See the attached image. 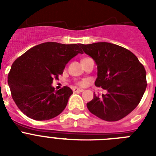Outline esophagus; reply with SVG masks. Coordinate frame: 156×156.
Here are the masks:
<instances>
[{
	"instance_id": "34e87169",
	"label": "esophagus",
	"mask_w": 156,
	"mask_h": 156,
	"mask_svg": "<svg viewBox=\"0 0 156 156\" xmlns=\"http://www.w3.org/2000/svg\"><path fill=\"white\" fill-rule=\"evenodd\" d=\"M83 89H80V88H77V87H73V92H83Z\"/></svg>"
}]
</instances>
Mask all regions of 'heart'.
<instances>
[{
    "label": "heart",
    "mask_w": 156,
    "mask_h": 156,
    "mask_svg": "<svg viewBox=\"0 0 156 156\" xmlns=\"http://www.w3.org/2000/svg\"><path fill=\"white\" fill-rule=\"evenodd\" d=\"M85 81H80V82H78V85H80V86H83V85H84V84H85Z\"/></svg>",
    "instance_id": "obj_1"
}]
</instances>
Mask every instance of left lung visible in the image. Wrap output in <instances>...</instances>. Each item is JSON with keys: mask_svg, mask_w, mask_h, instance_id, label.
I'll return each mask as SVG.
<instances>
[{"mask_svg": "<svg viewBox=\"0 0 156 156\" xmlns=\"http://www.w3.org/2000/svg\"><path fill=\"white\" fill-rule=\"evenodd\" d=\"M83 52L97 65L95 84L107 90L94 95L88 110L107 121H116L129 114L140 103L147 88V73L138 57L129 50L106 42L81 44Z\"/></svg>", "mask_w": 156, "mask_h": 156, "instance_id": "1", "label": "left lung"}]
</instances>
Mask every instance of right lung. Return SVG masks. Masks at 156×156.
<instances>
[{
	"instance_id": "add662e5",
	"label": "right lung",
	"mask_w": 156,
	"mask_h": 156,
	"mask_svg": "<svg viewBox=\"0 0 156 156\" xmlns=\"http://www.w3.org/2000/svg\"><path fill=\"white\" fill-rule=\"evenodd\" d=\"M80 45L43 43L14 61L8 84L13 101L26 116L44 121L56 117L66 108L73 91L69 87L55 91L52 83L63 73L69 60L83 53Z\"/></svg>"
}]
</instances>
